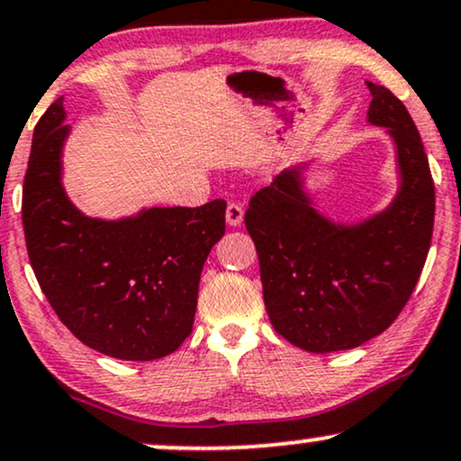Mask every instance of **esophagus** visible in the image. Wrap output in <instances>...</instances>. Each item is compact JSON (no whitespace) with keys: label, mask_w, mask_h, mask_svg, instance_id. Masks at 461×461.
<instances>
[{"label":"esophagus","mask_w":461,"mask_h":461,"mask_svg":"<svg viewBox=\"0 0 461 461\" xmlns=\"http://www.w3.org/2000/svg\"><path fill=\"white\" fill-rule=\"evenodd\" d=\"M242 219H245V208H242V203L231 202L230 206H227V210H225L227 225H231V227L242 225Z\"/></svg>","instance_id":"1"}]
</instances>
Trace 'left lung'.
<instances>
[{
    "mask_svg": "<svg viewBox=\"0 0 461 461\" xmlns=\"http://www.w3.org/2000/svg\"><path fill=\"white\" fill-rule=\"evenodd\" d=\"M367 122L395 146L397 193L354 223L320 212L307 191L312 163L281 171L249 203L245 225L259 258L270 324L301 350H352L397 320L429 253L436 195L408 109L367 81Z\"/></svg>",
    "mask_w": 461,
    "mask_h": 461,
    "instance_id": "8db88e82",
    "label": "left lung"
}]
</instances>
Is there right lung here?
Segmentation results:
<instances>
[{
    "mask_svg": "<svg viewBox=\"0 0 461 461\" xmlns=\"http://www.w3.org/2000/svg\"><path fill=\"white\" fill-rule=\"evenodd\" d=\"M64 122L58 98L38 120L23 182L25 245L41 290L92 350L120 360L167 357L193 330L203 262L225 234V199L120 219L83 214L62 182Z\"/></svg>",
    "mask_w": 461,
    "mask_h": 461,
    "instance_id": "obj_1",
    "label": "right lung"
}]
</instances>
